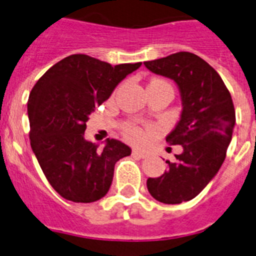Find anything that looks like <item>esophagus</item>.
<instances>
[{
    "mask_svg": "<svg viewBox=\"0 0 256 256\" xmlns=\"http://www.w3.org/2000/svg\"><path fill=\"white\" fill-rule=\"evenodd\" d=\"M132 155L134 156V158H140V159H146V158H148V155H150V154L146 152V151L133 150L132 151Z\"/></svg>",
    "mask_w": 256,
    "mask_h": 256,
    "instance_id": "1",
    "label": "esophagus"
}]
</instances>
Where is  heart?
<instances>
[{
	"instance_id": "b5f03b06",
	"label": "heart",
	"mask_w": 256,
	"mask_h": 256,
	"mask_svg": "<svg viewBox=\"0 0 256 256\" xmlns=\"http://www.w3.org/2000/svg\"><path fill=\"white\" fill-rule=\"evenodd\" d=\"M151 83H166L164 80H159V79H155ZM123 134L128 141L133 142V144H140V142H144L148 137V132L144 130H142L141 126H136V124H126L123 128Z\"/></svg>"
}]
</instances>
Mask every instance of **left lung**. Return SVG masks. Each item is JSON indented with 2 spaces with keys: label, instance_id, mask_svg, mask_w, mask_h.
Wrapping results in <instances>:
<instances>
[{
  "label": "left lung",
  "instance_id": "left-lung-1",
  "mask_svg": "<svg viewBox=\"0 0 256 256\" xmlns=\"http://www.w3.org/2000/svg\"><path fill=\"white\" fill-rule=\"evenodd\" d=\"M144 64L180 87L183 110L166 142L180 144L183 151L146 184L155 200L180 204L196 198L224 162L236 123L234 101L216 69L195 54L177 52Z\"/></svg>",
  "mask_w": 256,
  "mask_h": 256
}]
</instances>
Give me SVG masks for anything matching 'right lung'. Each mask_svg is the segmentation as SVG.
<instances>
[{
	"label": "right lung",
	"instance_id": "obj_1",
	"mask_svg": "<svg viewBox=\"0 0 256 256\" xmlns=\"http://www.w3.org/2000/svg\"><path fill=\"white\" fill-rule=\"evenodd\" d=\"M141 66L70 55L50 68L28 100L29 138L40 169L58 195L94 202L108 194L118 160L130 148L118 140L98 146L84 140L88 115L106 101L128 74Z\"/></svg>",
	"mask_w": 256,
	"mask_h": 256
}]
</instances>
